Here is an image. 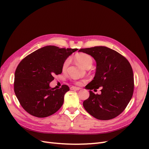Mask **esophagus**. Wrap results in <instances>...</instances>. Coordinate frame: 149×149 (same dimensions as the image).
<instances>
[{
  "label": "esophagus",
  "mask_w": 149,
  "mask_h": 149,
  "mask_svg": "<svg viewBox=\"0 0 149 149\" xmlns=\"http://www.w3.org/2000/svg\"><path fill=\"white\" fill-rule=\"evenodd\" d=\"M81 88L79 87H76V86H71L70 88L71 90H74V91H77V90H79Z\"/></svg>",
  "instance_id": "esophagus-1"
}]
</instances>
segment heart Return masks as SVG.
<instances>
[{"label":"heart","instance_id":"b5f03b06","mask_svg":"<svg viewBox=\"0 0 149 149\" xmlns=\"http://www.w3.org/2000/svg\"><path fill=\"white\" fill-rule=\"evenodd\" d=\"M75 60L78 63L83 67L84 68L87 69L88 68H91L93 65V58L86 53H78L75 56ZM70 62V58H68L65 60L62 66L63 70H65L68 66Z\"/></svg>","mask_w":149,"mask_h":149}]
</instances>
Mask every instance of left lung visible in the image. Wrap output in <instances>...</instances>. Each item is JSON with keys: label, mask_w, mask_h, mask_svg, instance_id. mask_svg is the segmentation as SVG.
I'll list each match as a JSON object with an SVG mask.
<instances>
[{"label": "left lung", "mask_w": 149, "mask_h": 149, "mask_svg": "<svg viewBox=\"0 0 149 149\" xmlns=\"http://www.w3.org/2000/svg\"><path fill=\"white\" fill-rule=\"evenodd\" d=\"M91 55L96 62L94 79L85 86L89 97L83 106L89 114L100 120L112 119L124 111L132 97L134 74L126 58L106 47L81 48L78 51ZM101 87V95L91 91Z\"/></svg>", "instance_id": "1"}]
</instances>
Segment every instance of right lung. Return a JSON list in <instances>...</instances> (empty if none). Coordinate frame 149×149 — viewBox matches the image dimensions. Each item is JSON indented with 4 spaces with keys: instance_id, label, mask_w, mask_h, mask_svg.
Instances as JSON below:
<instances>
[{
    "instance_id": "add662e5",
    "label": "right lung",
    "mask_w": 149,
    "mask_h": 149,
    "mask_svg": "<svg viewBox=\"0 0 149 149\" xmlns=\"http://www.w3.org/2000/svg\"><path fill=\"white\" fill-rule=\"evenodd\" d=\"M77 48L46 46L22 60L15 72L14 92L20 105L30 114L46 118L55 113L64 102L67 85L54 90L49 83L62 73L65 60Z\"/></svg>"
}]
</instances>
